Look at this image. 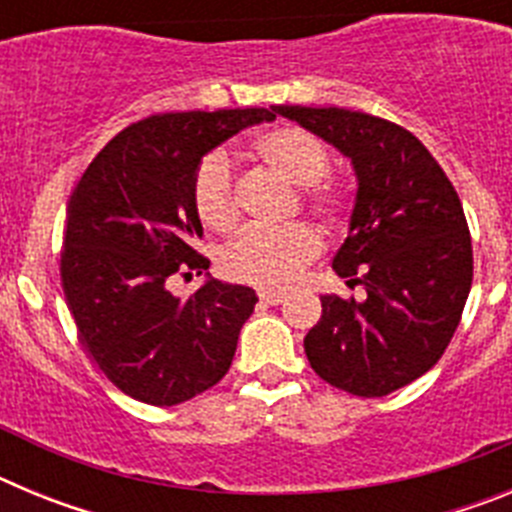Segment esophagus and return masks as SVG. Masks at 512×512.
Returning <instances> with one entry per match:
<instances>
[{
	"mask_svg": "<svg viewBox=\"0 0 512 512\" xmlns=\"http://www.w3.org/2000/svg\"><path fill=\"white\" fill-rule=\"evenodd\" d=\"M259 297L261 302H266V305H282V302L287 300V297L279 295V292H259Z\"/></svg>",
	"mask_w": 512,
	"mask_h": 512,
	"instance_id": "esophagus-1",
	"label": "esophagus"
}]
</instances>
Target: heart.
I'll list each match as a JSON object with an SVG mask.
<instances>
[{
    "label": "heart",
    "instance_id": "b5f03b06",
    "mask_svg": "<svg viewBox=\"0 0 512 512\" xmlns=\"http://www.w3.org/2000/svg\"><path fill=\"white\" fill-rule=\"evenodd\" d=\"M256 156L289 184L305 189L302 202L323 220H336L343 197L323 182L330 171L328 148L302 128H274L256 140ZM194 207L202 223L217 233L238 225L233 164L225 153H210L194 174ZM320 253L318 233L307 225L287 230H246L223 251V269L230 279L259 289H284Z\"/></svg>",
    "mask_w": 512,
    "mask_h": 512
}]
</instances>
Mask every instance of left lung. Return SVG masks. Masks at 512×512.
I'll return each instance as SVG.
<instances>
[{"instance_id": "obj_1", "label": "left lung", "mask_w": 512, "mask_h": 512, "mask_svg": "<svg viewBox=\"0 0 512 512\" xmlns=\"http://www.w3.org/2000/svg\"><path fill=\"white\" fill-rule=\"evenodd\" d=\"M351 161L356 197L333 256L366 300L323 295L305 336L320 379L359 397H384L443 356L472 289V238L459 194L428 148L382 117L341 107L274 104Z\"/></svg>"}]
</instances>
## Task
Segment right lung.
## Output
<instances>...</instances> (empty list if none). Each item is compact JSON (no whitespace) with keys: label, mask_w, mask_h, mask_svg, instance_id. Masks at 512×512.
Wrapping results in <instances>:
<instances>
[{"label":"right lung","mask_w":512,"mask_h":512,"mask_svg":"<svg viewBox=\"0 0 512 512\" xmlns=\"http://www.w3.org/2000/svg\"><path fill=\"white\" fill-rule=\"evenodd\" d=\"M271 110L169 112L135 122L97 153L66 207L63 295L84 348L133 400L171 408L228 374L256 292L207 279L187 300L179 271L205 274L194 174L202 158Z\"/></svg>","instance_id":"right-lung-1"}]
</instances>
